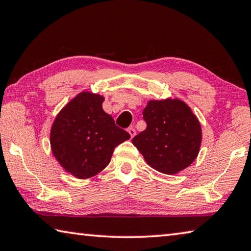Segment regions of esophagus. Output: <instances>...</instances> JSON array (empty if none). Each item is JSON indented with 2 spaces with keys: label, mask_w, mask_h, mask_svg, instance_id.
Listing matches in <instances>:
<instances>
[{
  "label": "esophagus",
  "mask_w": 251,
  "mask_h": 251,
  "mask_svg": "<svg viewBox=\"0 0 251 251\" xmlns=\"http://www.w3.org/2000/svg\"><path fill=\"white\" fill-rule=\"evenodd\" d=\"M127 131H128V133H129V135H130V137H131V138H133L134 136L136 135V130H135V128H133V127H129V128L127 129Z\"/></svg>",
  "instance_id": "1"
}]
</instances>
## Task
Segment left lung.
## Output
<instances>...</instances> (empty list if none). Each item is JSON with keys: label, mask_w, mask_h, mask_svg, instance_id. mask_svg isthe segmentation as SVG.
Here are the masks:
<instances>
[{"label": "left lung", "mask_w": 251, "mask_h": 251, "mask_svg": "<svg viewBox=\"0 0 251 251\" xmlns=\"http://www.w3.org/2000/svg\"><path fill=\"white\" fill-rule=\"evenodd\" d=\"M143 116L146 129L131 143L151 168L175 175L194 163L201 145V126L185 101L151 100Z\"/></svg>", "instance_id": "1"}]
</instances>
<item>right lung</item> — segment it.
<instances>
[{"instance_id": "obj_1", "label": "right lung", "mask_w": 251, "mask_h": 251, "mask_svg": "<svg viewBox=\"0 0 251 251\" xmlns=\"http://www.w3.org/2000/svg\"><path fill=\"white\" fill-rule=\"evenodd\" d=\"M104 96L84 91L72 99L50 127V150L59 165L78 179L107 166L114 148L130 138L103 109Z\"/></svg>"}]
</instances>
